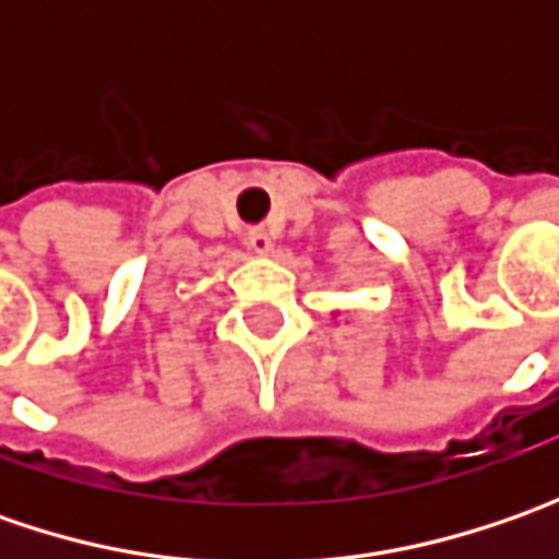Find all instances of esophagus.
<instances>
[{
    "label": "esophagus",
    "instance_id": "esophagus-1",
    "mask_svg": "<svg viewBox=\"0 0 559 559\" xmlns=\"http://www.w3.org/2000/svg\"><path fill=\"white\" fill-rule=\"evenodd\" d=\"M248 248L254 254H270L273 251V239H270L267 229H248Z\"/></svg>",
    "mask_w": 559,
    "mask_h": 559
}]
</instances>
